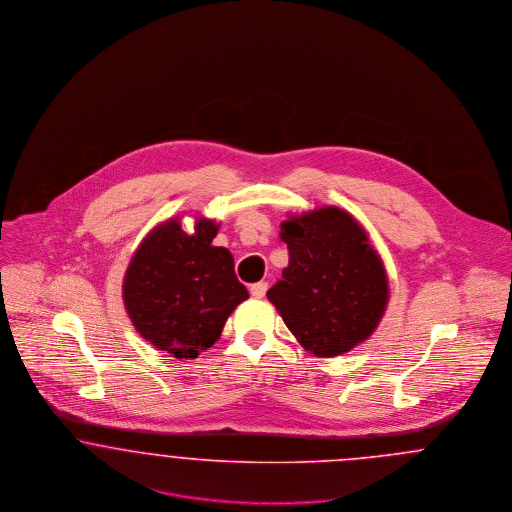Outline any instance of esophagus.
Masks as SVG:
<instances>
[{
    "mask_svg": "<svg viewBox=\"0 0 512 512\" xmlns=\"http://www.w3.org/2000/svg\"><path fill=\"white\" fill-rule=\"evenodd\" d=\"M267 290V282H257V284H251V288H249V292H251V295H253V297H257V299L265 297V293H267Z\"/></svg>",
    "mask_w": 512,
    "mask_h": 512,
    "instance_id": "esophagus-1",
    "label": "esophagus"
}]
</instances>
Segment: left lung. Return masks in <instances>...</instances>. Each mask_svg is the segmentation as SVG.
I'll use <instances>...</instances> for the list:
<instances>
[{"label": "left lung", "instance_id": "obj_1", "mask_svg": "<svg viewBox=\"0 0 512 512\" xmlns=\"http://www.w3.org/2000/svg\"><path fill=\"white\" fill-rule=\"evenodd\" d=\"M290 265L267 292L297 341L317 357L351 351L376 330L390 288L378 251L347 211L322 207L282 222Z\"/></svg>", "mask_w": 512, "mask_h": 512}]
</instances>
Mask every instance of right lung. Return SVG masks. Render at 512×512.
I'll return each instance as SVG.
<instances>
[{
  "label": "right lung",
  "instance_id": "right-lung-1",
  "mask_svg": "<svg viewBox=\"0 0 512 512\" xmlns=\"http://www.w3.org/2000/svg\"><path fill=\"white\" fill-rule=\"evenodd\" d=\"M217 232L215 220H195L194 234L167 220L147 234L124 274L122 299L134 328L176 359L209 349L249 297L232 253L213 245Z\"/></svg>",
  "mask_w": 512,
  "mask_h": 512
}]
</instances>
